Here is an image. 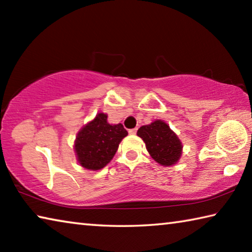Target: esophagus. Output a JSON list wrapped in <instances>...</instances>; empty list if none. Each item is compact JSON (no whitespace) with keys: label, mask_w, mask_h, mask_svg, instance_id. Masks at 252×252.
<instances>
[{"label":"esophagus","mask_w":252,"mask_h":252,"mask_svg":"<svg viewBox=\"0 0 252 252\" xmlns=\"http://www.w3.org/2000/svg\"><path fill=\"white\" fill-rule=\"evenodd\" d=\"M136 130H138V129H136V127H135V129H131V130H129V133L131 135H134L136 133Z\"/></svg>","instance_id":"esophagus-1"}]
</instances>
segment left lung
<instances>
[{
    "mask_svg": "<svg viewBox=\"0 0 252 252\" xmlns=\"http://www.w3.org/2000/svg\"><path fill=\"white\" fill-rule=\"evenodd\" d=\"M136 134L146 143L149 155L159 164L171 167L180 160L182 143L164 121L155 120L150 125L142 126Z\"/></svg>",
    "mask_w": 252,
    "mask_h": 252,
    "instance_id": "8db88e82",
    "label": "left lung"
}]
</instances>
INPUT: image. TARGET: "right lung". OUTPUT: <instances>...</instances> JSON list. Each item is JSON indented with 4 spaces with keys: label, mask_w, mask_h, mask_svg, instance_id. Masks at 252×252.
<instances>
[{
    "label": "right lung",
    "mask_w": 252,
    "mask_h": 252,
    "mask_svg": "<svg viewBox=\"0 0 252 252\" xmlns=\"http://www.w3.org/2000/svg\"><path fill=\"white\" fill-rule=\"evenodd\" d=\"M126 135L121 123L110 125L108 114L99 112L76 134L73 146L76 160L84 169L101 170L113 159L119 144Z\"/></svg>",
    "instance_id": "add662e5"
}]
</instances>
